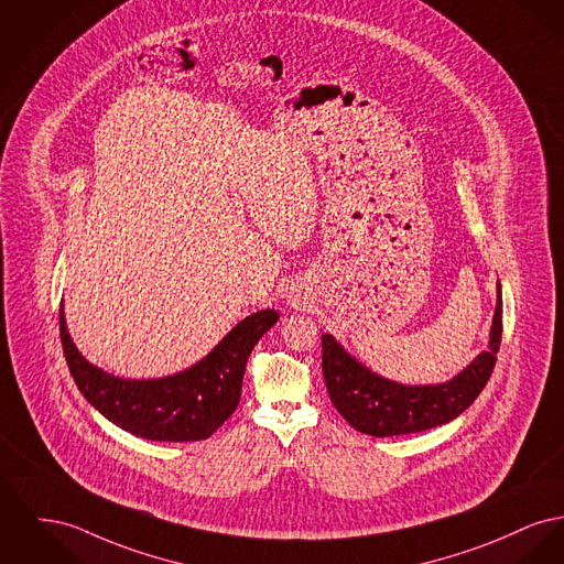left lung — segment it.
<instances>
[{
	"label": "left lung",
	"mask_w": 564,
	"mask_h": 564,
	"mask_svg": "<svg viewBox=\"0 0 564 564\" xmlns=\"http://www.w3.org/2000/svg\"><path fill=\"white\" fill-rule=\"evenodd\" d=\"M502 336V294L488 351L479 354L458 377L438 386H400L356 362L330 334L322 336V370L332 404L356 429L370 436H398L431 431L466 411L486 388Z\"/></svg>",
	"instance_id": "left-lung-1"
}]
</instances>
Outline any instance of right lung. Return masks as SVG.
I'll return each instance as SVG.
<instances>
[{"label": "right lung", "instance_id": "add662e5", "mask_svg": "<svg viewBox=\"0 0 564 564\" xmlns=\"http://www.w3.org/2000/svg\"><path fill=\"white\" fill-rule=\"evenodd\" d=\"M279 319L276 311H258L242 319L198 365L164 379H119L89 365L74 347L59 308V334L67 368L106 420L149 441L187 443L208 438L238 406L251 349Z\"/></svg>", "mask_w": 564, "mask_h": 564}]
</instances>
